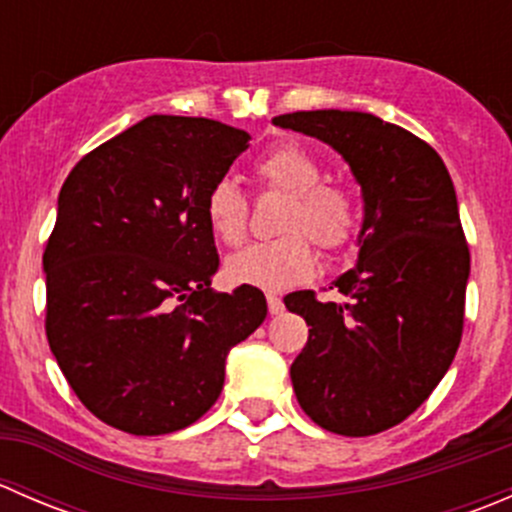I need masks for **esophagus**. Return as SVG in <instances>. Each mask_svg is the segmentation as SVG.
Listing matches in <instances>:
<instances>
[{
  "instance_id": "34e87169",
  "label": "esophagus",
  "mask_w": 512,
  "mask_h": 512,
  "mask_svg": "<svg viewBox=\"0 0 512 512\" xmlns=\"http://www.w3.org/2000/svg\"><path fill=\"white\" fill-rule=\"evenodd\" d=\"M267 309H270V314H280L285 309V304H282V299L277 294H267Z\"/></svg>"
}]
</instances>
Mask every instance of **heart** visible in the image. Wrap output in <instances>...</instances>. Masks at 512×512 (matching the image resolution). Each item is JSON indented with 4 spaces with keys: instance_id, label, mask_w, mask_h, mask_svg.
I'll return each instance as SVG.
<instances>
[{
    "instance_id": "1",
    "label": "heart",
    "mask_w": 512,
    "mask_h": 512,
    "mask_svg": "<svg viewBox=\"0 0 512 512\" xmlns=\"http://www.w3.org/2000/svg\"><path fill=\"white\" fill-rule=\"evenodd\" d=\"M252 170L265 188L292 200L282 218L287 235L252 242L227 260L225 270L235 285L282 292L307 282L317 270L309 240L324 252H337L354 240L364 203L354 185L329 180L322 158L299 143H277ZM205 220L223 245L237 247L250 227V200L232 180H218L205 198Z\"/></svg>"
}]
</instances>
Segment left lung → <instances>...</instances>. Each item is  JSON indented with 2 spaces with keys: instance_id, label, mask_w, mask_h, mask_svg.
Listing matches in <instances>:
<instances>
[{
  "instance_id": "8db88e82",
  "label": "left lung",
  "mask_w": 512,
  "mask_h": 512,
  "mask_svg": "<svg viewBox=\"0 0 512 512\" xmlns=\"http://www.w3.org/2000/svg\"><path fill=\"white\" fill-rule=\"evenodd\" d=\"M329 143L364 193L359 260L319 302L285 297L309 339L292 361L304 414L339 436H374L431 396L463 337L471 252L441 156L406 128L361 111H297L272 118Z\"/></svg>"
}]
</instances>
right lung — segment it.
Instances as JSON below:
<instances>
[{
  "label": "right lung",
  "mask_w": 512,
  "mask_h": 512,
  "mask_svg": "<svg viewBox=\"0 0 512 512\" xmlns=\"http://www.w3.org/2000/svg\"><path fill=\"white\" fill-rule=\"evenodd\" d=\"M247 141L213 118L148 116L61 185L46 339L81 404L118 431L198 421L223 391L227 352L265 322L257 287L210 289L220 260L205 198Z\"/></svg>",
  "instance_id": "add662e5"
}]
</instances>
